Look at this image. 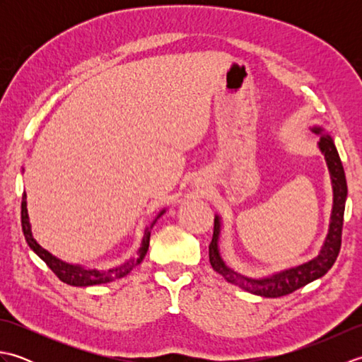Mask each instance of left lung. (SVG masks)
<instances>
[{
	"label": "left lung",
	"mask_w": 362,
	"mask_h": 362,
	"mask_svg": "<svg viewBox=\"0 0 362 362\" xmlns=\"http://www.w3.org/2000/svg\"><path fill=\"white\" fill-rule=\"evenodd\" d=\"M314 134L320 135L319 149L325 156V161L328 166L329 175H332L333 185V210L332 219H329L328 235L325 243L322 245L317 257L310 259L308 263H303L296 267L284 269L281 272H276L271 276H263V279H249V276L241 275L230 269L224 259L221 258L218 241L221 235V218L214 216V228H213V240L209 245V257L211 267L221 274L228 283H233L241 289L252 292L261 297H281L288 296L291 292L297 291L298 288L305 286L314 280L324 276L334 261L339 255L341 241H342V226H344V211H345V199H347V180H345V173L339 153L334 146L333 138L329 136L322 127H313Z\"/></svg>",
	"instance_id": "obj_1"
}]
</instances>
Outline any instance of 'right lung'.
Listing matches in <instances>:
<instances>
[{"mask_svg": "<svg viewBox=\"0 0 362 362\" xmlns=\"http://www.w3.org/2000/svg\"><path fill=\"white\" fill-rule=\"evenodd\" d=\"M165 213V210H161L157 218L152 221V224L149 227H146L144 230V236L141 241V247L138 250V255L135 258L127 259L126 263H122L121 266H117L113 269H109V271H98V269H86L79 264H68L65 261L56 258L48 250H45L40 244H38L33 232H30V224H29V216H28V209H26V193L23 194V201H21V228L23 233H25L26 243L30 249H33L38 257H40L51 271L59 276V280H62L66 284H71V286H93V284H101V283H109L112 280L122 279L126 276L135 266H138L146 257L149 249V238H151V230L156 224L157 219Z\"/></svg>", "mask_w": 362, "mask_h": 362, "instance_id": "right-lung-1", "label": "right lung"}]
</instances>
